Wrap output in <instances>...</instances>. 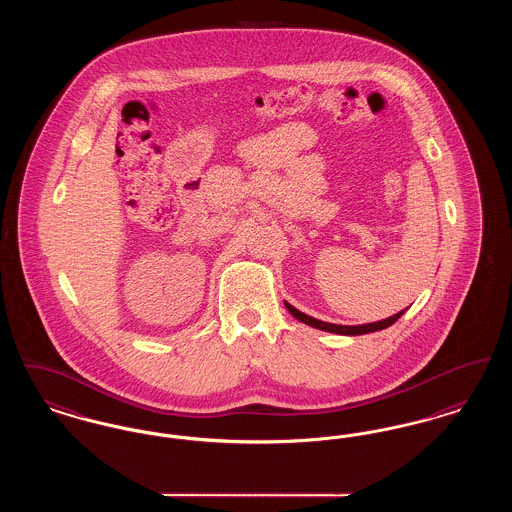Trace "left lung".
Instances as JSON below:
<instances>
[{
  "label": "left lung",
  "mask_w": 512,
  "mask_h": 512,
  "mask_svg": "<svg viewBox=\"0 0 512 512\" xmlns=\"http://www.w3.org/2000/svg\"><path fill=\"white\" fill-rule=\"evenodd\" d=\"M286 309L292 313L293 317L297 318L299 322L303 324H309L313 328H318L322 332H332V334H341V336H363V334H370V332H378V330H384L391 326L395 320H399V317L407 311H399L397 315H393L390 318H384V320H378V322H370V324H359V326H343V324H332V322H324V320H318V318L309 317L305 313H301L299 309H295L290 303H286Z\"/></svg>",
  "instance_id": "1"
}]
</instances>
